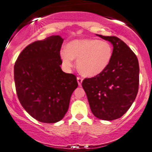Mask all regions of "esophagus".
Returning <instances> with one entry per match:
<instances>
[{
  "instance_id": "esophagus-1",
  "label": "esophagus",
  "mask_w": 152,
  "mask_h": 152,
  "mask_svg": "<svg viewBox=\"0 0 152 152\" xmlns=\"http://www.w3.org/2000/svg\"><path fill=\"white\" fill-rule=\"evenodd\" d=\"M77 80L78 85H79L80 86L81 84H82V83H83V78L80 77H77Z\"/></svg>"
}]
</instances>
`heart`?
Listing matches in <instances>:
<instances>
[{"instance_id":"1","label":"heart","mask_w":152,"mask_h":152,"mask_svg":"<svg viewBox=\"0 0 152 152\" xmlns=\"http://www.w3.org/2000/svg\"><path fill=\"white\" fill-rule=\"evenodd\" d=\"M60 55L67 67H72L73 59H75L78 70L83 75L94 77L108 67L113 56V47L105 41L77 39L69 42L67 50H62Z\"/></svg>"}]
</instances>
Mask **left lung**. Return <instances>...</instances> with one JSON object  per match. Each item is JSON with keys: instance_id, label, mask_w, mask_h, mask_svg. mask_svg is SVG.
I'll use <instances>...</instances> for the list:
<instances>
[{"instance_id": "left-lung-1", "label": "left lung", "mask_w": 152, "mask_h": 152, "mask_svg": "<svg viewBox=\"0 0 152 152\" xmlns=\"http://www.w3.org/2000/svg\"><path fill=\"white\" fill-rule=\"evenodd\" d=\"M113 44L111 61L103 72L82 83L92 113L98 118L112 121L125 114L139 90V65L136 54L116 37L98 35Z\"/></svg>"}]
</instances>
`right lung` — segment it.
I'll use <instances>...</instances> for the list:
<instances>
[{
	"instance_id": "add662e5",
	"label": "right lung",
	"mask_w": 152,
	"mask_h": 152,
	"mask_svg": "<svg viewBox=\"0 0 152 152\" xmlns=\"http://www.w3.org/2000/svg\"><path fill=\"white\" fill-rule=\"evenodd\" d=\"M63 39L51 36L30 44L17 58L14 81L18 98L31 116L52 124L64 118L78 83L75 75L64 72L60 65Z\"/></svg>"
}]
</instances>
